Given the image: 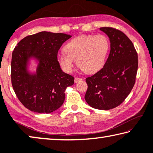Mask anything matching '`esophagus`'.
<instances>
[{
	"label": "esophagus",
	"instance_id": "obj_1",
	"mask_svg": "<svg viewBox=\"0 0 153 153\" xmlns=\"http://www.w3.org/2000/svg\"><path fill=\"white\" fill-rule=\"evenodd\" d=\"M82 80V78H80V77H75V82H78Z\"/></svg>",
	"mask_w": 153,
	"mask_h": 153
}]
</instances>
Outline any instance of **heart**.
Wrapping results in <instances>:
<instances>
[{"mask_svg":"<svg viewBox=\"0 0 153 153\" xmlns=\"http://www.w3.org/2000/svg\"><path fill=\"white\" fill-rule=\"evenodd\" d=\"M110 42L103 34L82 35L70 40L65 46V52L58 54L57 60L64 71L71 73L74 60L87 74L98 71L105 64Z\"/></svg>","mask_w":153,"mask_h":153,"instance_id":"b5f03b06","label":"heart"}]
</instances>
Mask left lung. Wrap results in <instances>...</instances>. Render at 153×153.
<instances>
[{"label": "left lung", "instance_id": "left-lung-1", "mask_svg": "<svg viewBox=\"0 0 153 153\" xmlns=\"http://www.w3.org/2000/svg\"><path fill=\"white\" fill-rule=\"evenodd\" d=\"M100 29L108 36L111 51L102 69L86 78V102L93 108L109 110L118 106L130 94L135 83L138 56L132 41L113 27Z\"/></svg>", "mask_w": 153, "mask_h": 153}]
</instances>
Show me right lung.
<instances>
[{"label": "right lung", "instance_id": "1", "mask_svg": "<svg viewBox=\"0 0 153 153\" xmlns=\"http://www.w3.org/2000/svg\"><path fill=\"white\" fill-rule=\"evenodd\" d=\"M71 37L42 31L26 36L15 47L11 63V84L18 100L29 110L50 113L62 105L66 88L74 84V77L62 71L57 56L60 47ZM31 56L39 60L35 75L26 70Z\"/></svg>", "mask_w": 153, "mask_h": 153}]
</instances>
